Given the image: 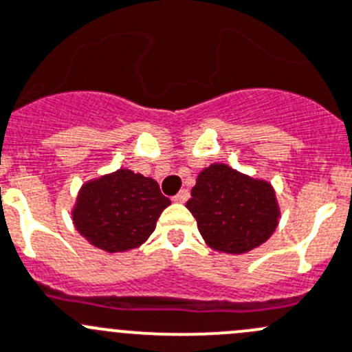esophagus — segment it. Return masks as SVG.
<instances>
[{
    "instance_id": "34e87169",
    "label": "esophagus",
    "mask_w": 352,
    "mask_h": 352,
    "mask_svg": "<svg viewBox=\"0 0 352 352\" xmlns=\"http://www.w3.org/2000/svg\"><path fill=\"white\" fill-rule=\"evenodd\" d=\"M187 199H189V190L187 189H182L179 194L173 196V201H175V203H186Z\"/></svg>"
}]
</instances>
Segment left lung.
<instances>
[{"label": "left lung", "instance_id": "8db88e82", "mask_svg": "<svg viewBox=\"0 0 352 352\" xmlns=\"http://www.w3.org/2000/svg\"><path fill=\"white\" fill-rule=\"evenodd\" d=\"M186 206L210 248L242 254L267 241L278 223L275 192L227 165H211L197 175Z\"/></svg>", "mask_w": 352, "mask_h": 352}]
</instances>
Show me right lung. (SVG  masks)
Listing matches in <instances>:
<instances>
[{"label": "right lung", "mask_w": 352, "mask_h": 352, "mask_svg": "<svg viewBox=\"0 0 352 352\" xmlns=\"http://www.w3.org/2000/svg\"><path fill=\"white\" fill-rule=\"evenodd\" d=\"M168 204L156 180L122 168L84 184L72 214L91 244L122 252L139 248L153 234Z\"/></svg>", "instance_id": "1"}]
</instances>
